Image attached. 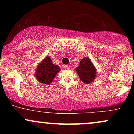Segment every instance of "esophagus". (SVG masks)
<instances>
[{
	"instance_id": "esophagus-1",
	"label": "esophagus",
	"mask_w": 134,
	"mask_h": 134,
	"mask_svg": "<svg viewBox=\"0 0 134 134\" xmlns=\"http://www.w3.org/2000/svg\"><path fill=\"white\" fill-rule=\"evenodd\" d=\"M64 67H65V69H68L70 68V65H66L64 66Z\"/></svg>"
}]
</instances>
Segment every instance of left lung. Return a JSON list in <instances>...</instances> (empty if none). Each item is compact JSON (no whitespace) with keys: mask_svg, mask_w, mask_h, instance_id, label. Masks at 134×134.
<instances>
[{"mask_svg":"<svg viewBox=\"0 0 134 134\" xmlns=\"http://www.w3.org/2000/svg\"><path fill=\"white\" fill-rule=\"evenodd\" d=\"M80 79L86 84H90L96 77V69L87 58H83L79 67L76 68Z\"/></svg>","mask_w":134,"mask_h":134,"instance_id":"left-lung-1","label":"left lung"}]
</instances>
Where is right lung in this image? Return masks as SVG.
<instances>
[{
  "label": "right lung",
  "instance_id": "1",
  "mask_svg": "<svg viewBox=\"0 0 134 134\" xmlns=\"http://www.w3.org/2000/svg\"><path fill=\"white\" fill-rule=\"evenodd\" d=\"M59 70L60 67L54 65L50 57H47L38 66L36 77L41 83L49 84L52 82Z\"/></svg>",
  "mask_w": 134,
  "mask_h": 134
}]
</instances>
